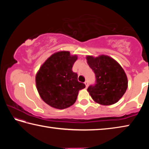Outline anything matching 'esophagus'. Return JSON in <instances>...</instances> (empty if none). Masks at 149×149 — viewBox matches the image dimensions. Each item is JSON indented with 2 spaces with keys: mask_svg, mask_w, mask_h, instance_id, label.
I'll return each mask as SVG.
<instances>
[{
  "mask_svg": "<svg viewBox=\"0 0 149 149\" xmlns=\"http://www.w3.org/2000/svg\"><path fill=\"white\" fill-rule=\"evenodd\" d=\"M84 84H85V87H88V85H89V84H88V81H85Z\"/></svg>",
  "mask_w": 149,
  "mask_h": 149,
  "instance_id": "1",
  "label": "esophagus"
}]
</instances>
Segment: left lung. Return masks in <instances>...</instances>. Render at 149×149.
<instances>
[{"label": "left lung", "instance_id": "left-lung-1", "mask_svg": "<svg viewBox=\"0 0 149 149\" xmlns=\"http://www.w3.org/2000/svg\"><path fill=\"white\" fill-rule=\"evenodd\" d=\"M88 65L95 74L96 83L87 91L95 102L108 106L116 103L127 88V77L122 67L107 55L86 57Z\"/></svg>", "mask_w": 149, "mask_h": 149}]
</instances>
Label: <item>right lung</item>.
<instances>
[{
    "mask_svg": "<svg viewBox=\"0 0 149 149\" xmlns=\"http://www.w3.org/2000/svg\"><path fill=\"white\" fill-rule=\"evenodd\" d=\"M77 59L68 51H59L51 55L35 77L37 89L41 99L51 107L64 109L76 101L79 91L85 85L79 82L72 67Z\"/></svg>",
    "mask_w": 149,
    "mask_h": 149,
    "instance_id": "1",
    "label": "right lung"
}]
</instances>
